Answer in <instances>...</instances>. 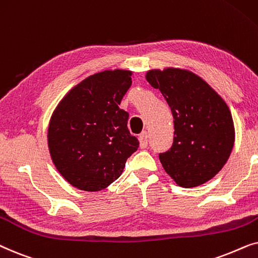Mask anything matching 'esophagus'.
Here are the masks:
<instances>
[{"label": "esophagus", "mask_w": 258, "mask_h": 258, "mask_svg": "<svg viewBox=\"0 0 258 258\" xmlns=\"http://www.w3.org/2000/svg\"><path fill=\"white\" fill-rule=\"evenodd\" d=\"M147 142H149V133L146 131L143 132L142 135L139 136V143H140V147L142 149H146L147 146Z\"/></svg>", "instance_id": "34e87169"}]
</instances>
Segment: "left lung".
<instances>
[{
    "mask_svg": "<svg viewBox=\"0 0 258 258\" xmlns=\"http://www.w3.org/2000/svg\"><path fill=\"white\" fill-rule=\"evenodd\" d=\"M146 80L161 92L174 119L172 147L159 154L164 170L179 186L207 183L224 166L235 143L228 105L207 81L190 71L151 70Z\"/></svg>",
    "mask_w": 258,
    "mask_h": 258,
    "instance_id": "left-lung-1",
    "label": "left lung"
}]
</instances>
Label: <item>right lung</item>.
<instances>
[{"label": "right lung", "instance_id": "1", "mask_svg": "<svg viewBox=\"0 0 258 258\" xmlns=\"http://www.w3.org/2000/svg\"><path fill=\"white\" fill-rule=\"evenodd\" d=\"M132 72L104 71L74 86L51 114L48 147L51 160L71 185L95 192L118 179L139 142L119 107L132 85Z\"/></svg>", "mask_w": 258, "mask_h": 258}]
</instances>
